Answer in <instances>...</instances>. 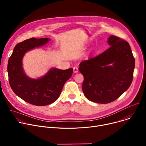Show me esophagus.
<instances>
[{
	"instance_id": "esophagus-1",
	"label": "esophagus",
	"mask_w": 146,
	"mask_h": 146,
	"mask_svg": "<svg viewBox=\"0 0 146 146\" xmlns=\"http://www.w3.org/2000/svg\"><path fill=\"white\" fill-rule=\"evenodd\" d=\"M78 71V69L77 67H76V66L73 67V72H74V73H77Z\"/></svg>"
}]
</instances>
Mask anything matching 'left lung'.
<instances>
[{"instance_id":"left-lung-1","label":"left lung","mask_w":146,"mask_h":146,"mask_svg":"<svg viewBox=\"0 0 146 146\" xmlns=\"http://www.w3.org/2000/svg\"><path fill=\"white\" fill-rule=\"evenodd\" d=\"M108 43L110 48L81 62L78 68L84 77L82 89L85 96L102 104L113 102L129 88L135 63L127 41L112 35Z\"/></svg>"}]
</instances>
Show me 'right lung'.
I'll return each instance as SVG.
<instances>
[{
  "label": "right lung",
  "instance_id": "add662e5",
  "mask_svg": "<svg viewBox=\"0 0 146 146\" xmlns=\"http://www.w3.org/2000/svg\"><path fill=\"white\" fill-rule=\"evenodd\" d=\"M48 38H31L18 43L8 62L7 72L10 86L13 92L24 101L38 106L54 103L59 98L65 83L72 76L73 69H51L41 78L28 77L23 68L25 54L35 48L46 44Z\"/></svg>",
  "mask_w": 146,
  "mask_h": 146
}]
</instances>
